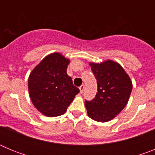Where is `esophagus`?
I'll return each mask as SVG.
<instances>
[{
  "instance_id": "34e87169",
  "label": "esophagus",
  "mask_w": 155,
  "mask_h": 155,
  "mask_svg": "<svg viewBox=\"0 0 155 155\" xmlns=\"http://www.w3.org/2000/svg\"><path fill=\"white\" fill-rule=\"evenodd\" d=\"M79 89H80V92L81 93H83V91H84V84L81 85L80 87H79Z\"/></svg>"
}]
</instances>
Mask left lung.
<instances>
[{
	"label": "left lung",
	"instance_id": "1",
	"mask_svg": "<svg viewBox=\"0 0 155 155\" xmlns=\"http://www.w3.org/2000/svg\"><path fill=\"white\" fill-rule=\"evenodd\" d=\"M97 81L98 92L91 101H86L88 116L98 122H108L124 109L132 91V81L118 63L106 61L89 63Z\"/></svg>",
	"mask_w": 155,
	"mask_h": 155
}]
</instances>
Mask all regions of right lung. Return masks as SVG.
<instances>
[{
	"label": "right lung",
	"instance_id": "add662e5",
	"mask_svg": "<svg viewBox=\"0 0 155 155\" xmlns=\"http://www.w3.org/2000/svg\"><path fill=\"white\" fill-rule=\"evenodd\" d=\"M70 61L61 53L46 56L28 78V92L34 106L42 114L55 117L64 114L80 90L67 74Z\"/></svg>",
	"mask_w": 155,
	"mask_h": 155
}]
</instances>
